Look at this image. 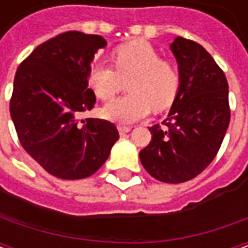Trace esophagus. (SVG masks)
I'll use <instances>...</instances> for the list:
<instances>
[{"label":"esophagus","instance_id":"esophagus-1","mask_svg":"<svg viewBox=\"0 0 248 248\" xmlns=\"http://www.w3.org/2000/svg\"><path fill=\"white\" fill-rule=\"evenodd\" d=\"M117 128H119L120 135H125V134H128L129 131H131V127H127V125H119Z\"/></svg>","mask_w":248,"mask_h":248}]
</instances>
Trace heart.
I'll list each match as a JSON object with an SVG mask.
<instances>
[{"label":"heart","instance_id":"obj_1","mask_svg":"<svg viewBox=\"0 0 248 248\" xmlns=\"http://www.w3.org/2000/svg\"><path fill=\"white\" fill-rule=\"evenodd\" d=\"M114 67L98 63L88 74V84L102 100L110 99L127 81L128 93L103 106L102 116L121 124L135 123L155 110L168 108L179 88V74L172 63L163 61L146 41H131L114 49Z\"/></svg>","mask_w":248,"mask_h":248}]
</instances>
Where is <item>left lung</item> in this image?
I'll use <instances>...</instances> for the list:
<instances>
[{
	"instance_id": "1",
	"label": "left lung",
	"mask_w": 248,
	"mask_h": 248,
	"mask_svg": "<svg viewBox=\"0 0 248 248\" xmlns=\"http://www.w3.org/2000/svg\"><path fill=\"white\" fill-rule=\"evenodd\" d=\"M179 88L164 127H150L152 140L140 150L142 166L166 184L193 179L214 160L231 121L224 72L200 44L176 37L170 45Z\"/></svg>"
}]
</instances>
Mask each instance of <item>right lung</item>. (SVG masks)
Returning a JSON list of instances; mask_svg holds the SVG:
<instances>
[{
  "label": "right lung",
  "mask_w": 248,
  "mask_h": 248,
  "mask_svg": "<svg viewBox=\"0 0 248 248\" xmlns=\"http://www.w3.org/2000/svg\"><path fill=\"white\" fill-rule=\"evenodd\" d=\"M106 45L100 35L67 31L38 45L16 72L9 110L19 140L56 178L95 174L119 139L110 121L78 120L96 102L88 74Z\"/></svg>",
  "instance_id": "1"
}]
</instances>
